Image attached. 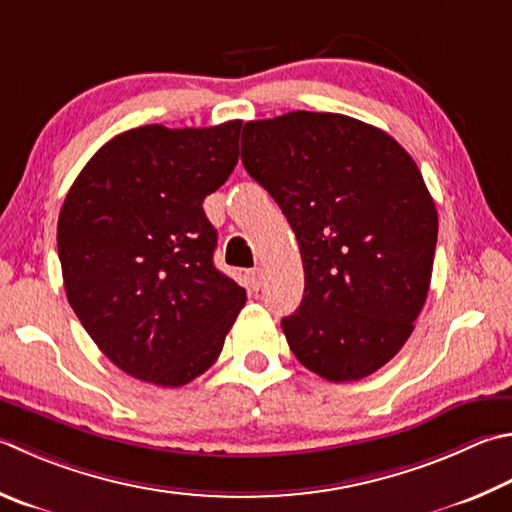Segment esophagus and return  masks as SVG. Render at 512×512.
Returning a JSON list of instances; mask_svg holds the SVG:
<instances>
[{
    "label": "esophagus",
    "instance_id": "34e87169",
    "mask_svg": "<svg viewBox=\"0 0 512 512\" xmlns=\"http://www.w3.org/2000/svg\"><path fill=\"white\" fill-rule=\"evenodd\" d=\"M262 280H264V275H262V271H259V268L246 271V284H248L250 291H259V288H262Z\"/></svg>",
    "mask_w": 512,
    "mask_h": 512
}]
</instances>
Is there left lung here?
<instances>
[{"label": "left lung", "instance_id": "left-lung-1", "mask_svg": "<svg viewBox=\"0 0 512 512\" xmlns=\"http://www.w3.org/2000/svg\"><path fill=\"white\" fill-rule=\"evenodd\" d=\"M241 161L300 244L288 347L331 383L374 374L412 336L430 291L439 217L421 170L383 129L329 111L250 120Z\"/></svg>", "mask_w": 512, "mask_h": 512}]
</instances>
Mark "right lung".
<instances>
[{
  "label": "right lung",
  "mask_w": 512,
  "mask_h": 512,
  "mask_svg": "<svg viewBox=\"0 0 512 512\" xmlns=\"http://www.w3.org/2000/svg\"><path fill=\"white\" fill-rule=\"evenodd\" d=\"M241 120L145 125L82 167L58 219L71 309L98 349L143 383L181 387L215 365L246 291L215 268L203 199L239 159Z\"/></svg>",
  "instance_id": "obj_1"
}]
</instances>
